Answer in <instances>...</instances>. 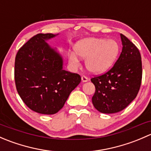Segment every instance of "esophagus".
Instances as JSON below:
<instances>
[{
    "instance_id": "obj_1",
    "label": "esophagus",
    "mask_w": 151,
    "mask_h": 151,
    "mask_svg": "<svg viewBox=\"0 0 151 151\" xmlns=\"http://www.w3.org/2000/svg\"><path fill=\"white\" fill-rule=\"evenodd\" d=\"M81 79L83 83H86V82L88 81V78L87 77H85V76H82Z\"/></svg>"
}]
</instances>
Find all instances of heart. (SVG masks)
I'll list each match as a JSON object with an SVG mask.
<instances>
[{"instance_id": "obj_1", "label": "heart", "mask_w": 151, "mask_h": 151, "mask_svg": "<svg viewBox=\"0 0 151 151\" xmlns=\"http://www.w3.org/2000/svg\"><path fill=\"white\" fill-rule=\"evenodd\" d=\"M75 53L68 54V60L73 66L80 64V58L85 59L87 70L92 74H99L109 70L117 60L120 46L114 39L89 38L76 45Z\"/></svg>"}]
</instances>
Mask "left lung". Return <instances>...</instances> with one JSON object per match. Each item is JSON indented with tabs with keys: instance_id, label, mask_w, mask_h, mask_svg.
I'll return each mask as SVG.
<instances>
[{
	"instance_id": "left-lung-1",
	"label": "left lung",
	"mask_w": 151,
	"mask_h": 151,
	"mask_svg": "<svg viewBox=\"0 0 151 151\" xmlns=\"http://www.w3.org/2000/svg\"><path fill=\"white\" fill-rule=\"evenodd\" d=\"M122 52L113 67L104 74L91 79L96 88L92 97L94 107L101 113L123 110L139 92L142 81V60L139 50L121 33Z\"/></svg>"
}]
</instances>
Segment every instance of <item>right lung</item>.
Here are the masks:
<instances>
[{"instance_id": "add662e5", "label": "right lung", "mask_w": 151, "mask_h": 151, "mask_svg": "<svg viewBox=\"0 0 151 151\" xmlns=\"http://www.w3.org/2000/svg\"><path fill=\"white\" fill-rule=\"evenodd\" d=\"M58 35H36L15 58V84L19 96L30 109L45 115L57 113L81 82L79 74L63 70L62 55L47 44Z\"/></svg>"}]
</instances>
